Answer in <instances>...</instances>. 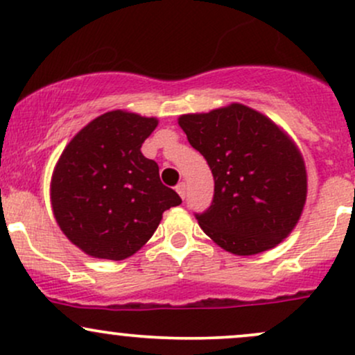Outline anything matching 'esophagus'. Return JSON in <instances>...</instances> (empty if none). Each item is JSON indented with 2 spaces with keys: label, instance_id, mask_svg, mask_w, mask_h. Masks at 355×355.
I'll use <instances>...</instances> for the list:
<instances>
[{
  "label": "esophagus",
  "instance_id": "1",
  "mask_svg": "<svg viewBox=\"0 0 355 355\" xmlns=\"http://www.w3.org/2000/svg\"><path fill=\"white\" fill-rule=\"evenodd\" d=\"M177 193L180 195L182 200H185V197H187V185L183 182L178 183V185H177Z\"/></svg>",
  "mask_w": 355,
  "mask_h": 355
}]
</instances>
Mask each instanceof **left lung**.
Here are the masks:
<instances>
[{
	"mask_svg": "<svg viewBox=\"0 0 355 355\" xmlns=\"http://www.w3.org/2000/svg\"><path fill=\"white\" fill-rule=\"evenodd\" d=\"M215 180L214 200L195 214L202 230L235 255L279 245L307 197L304 158L270 118L240 103L178 118Z\"/></svg>",
	"mask_w": 355,
	"mask_h": 355,
	"instance_id": "left-lung-1",
	"label": "left lung"
}]
</instances>
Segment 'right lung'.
<instances>
[{"label": "right lung", "mask_w": 355, "mask_h": 355, "mask_svg": "<svg viewBox=\"0 0 355 355\" xmlns=\"http://www.w3.org/2000/svg\"><path fill=\"white\" fill-rule=\"evenodd\" d=\"M157 118L115 110L80 130L51 177V207L71 243L95 259L123 260L148 242L178 193L160 182L141 144Z\"/></svg>", "instance_id": "right-lung-1"}]
</instances>
